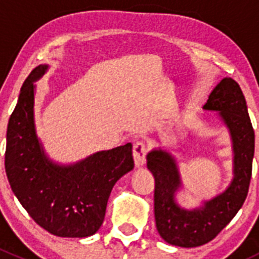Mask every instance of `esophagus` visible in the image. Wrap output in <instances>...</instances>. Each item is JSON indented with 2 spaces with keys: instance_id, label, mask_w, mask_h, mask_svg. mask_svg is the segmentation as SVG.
Returning <instances> with one entry per match:
<instances>
[{
  "instance_id": "34e87169",
  "label": "esophagus",
  "mask_w": 259,
  "mask_h": 259,
  "mask_svg": "<svg viewBox=\"0 0 259 259\" xmlns=\"http://www.w3.org/2000/svg\"><path fill=\"white\" fill-rule=\"evenodd\" d=\"M146 153H148V148H146L144 142H137L133 146V156H134L135 165L142 166L145 164L146 160Z\"/></svg>"
}]
</instances>
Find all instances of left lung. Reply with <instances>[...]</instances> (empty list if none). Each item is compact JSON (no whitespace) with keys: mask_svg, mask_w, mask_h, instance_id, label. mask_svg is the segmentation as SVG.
Returning <instances> with one entry per match:
<instances>
[{"mask_svg":"<svg viewBox=\"0 0 259 259\" xmlns=\"http://www.w3.org/2000/svg\"><path fill=\"white\" fill-rule=\"evenodd\" d=\"M205 110L218 111L229 129L233 144V180L222 194L204 202L203 207L188 210L176 202L182 185L176 159L161 149L146 155L148 169L155 179L154 214L161 238L178 247H199L210 242L233 219L248 194L254 155V130L248 115L241 88L224 77L210 93Z\"/></svg>","mask_w":259,"mask_h":259,"instance_id":"1","label":"left lung"}]
</instances>
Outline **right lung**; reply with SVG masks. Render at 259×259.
Listing matches in <instances>:
<instances>
[{"label":"right lung","instance_id":"1","mask_svg":"<svg viewBox=\"0 0 259 259\" xmlns=\"http://www.w3.org/2000/svg\"><path fill=\"white\" fill-rule=\"evenodd\" d=\"M48 67H35L21 88L7 126L5 168L12 192L38 226L54 236L82 238L98 232L115 183L134 168L133 145L98 151L71 165L50 160L33 120V82Z\"/></svg>","mask_w":259,"mask_h":259}]
</instances>
